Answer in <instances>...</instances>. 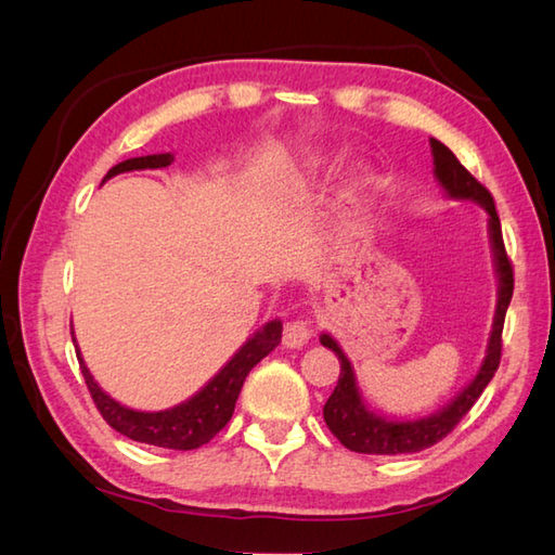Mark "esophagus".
<instances>
[{
	"instance_id": "esophagus-1",
	"label": "esophagus",
	"mask_w": 555,
	"mask_h": 555,
	"mask_svg": "<svg viewBox=\"0 0 555 555\" xmlns=\"http://www.w3.org/2000/svg\"><path fill=\"white\" fill-rule=\"evenodd\" d=\"M312 336V322L308 317H298L284 326V346L286 348H302Z\"/></svg>"
}]
</instances>
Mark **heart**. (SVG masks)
I'll list each match as a JSON object with an SVG mask.
<instances>
[{"label":"heart","mask_w":555,"mask_h":555,"mask_svg":"<svg viewBox=\"0 0 555 555\" xmlns=\"http://www.w3.org/2000/svg\"><path fill=\"white\" fill-rule=\"evenodd\" d=\"M324 159H312V162H305V167H302V171H298V181L302 183V185H308V183H312L314 179H320V173H322V169H324Z\"/></svg>","instance_id":"1"}]
</instances>
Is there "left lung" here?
I'll return each instance as SVG.
<instances>
[{
  "label": "left lung",
  "instance_id": "obj_1",
  "mask_svg": "<svg viewBox=\"0 0 555 555\" xmlns=\"http://www.w3.org/2000/svg\"><path fill=\"white\" fill-rule=\"evenodd\" d=\"M429 145H431V157H434V176L436 181L441 183L446 195L455 199H473V203H477L479 207H485V211L489 215V238H491V250H493V264H496V276H499V300H496V314H493L487 356L475 379L469 382L446 408L434 412L429 417L398 422V420H386L382 415H374V412L362 403L356 372H352V364L346 358V352L340 350V346L332 336L322 334L320 336L322 346L334 350L340 362L338 384L324 405V422L336 439L356 453L400 455V453H417V451H424V448L439 443L443 436H448L455 429V424L467 415L469 408L477 403V398L493 379V374H496L499 362H501V348H503L501 334H503L505 310H508L511 298H513L515 279H513L511 259L505 255L496 205H493V197L487 188L457 162V157L451 150H448L443 143H439L436 138L429 140Z\"/></svg>",
  "mask_w": 555,
  "mask_h": 555
}]
</instances>
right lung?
<instances>
[{"label": "right lung", "instance_id": "add662e5", "mask_svg": "<svg viewBox=\"0 0 555 555\" xmlns=\"http://www.w3.org/2000/svg\"><path fill=\"white\" fill-rule=\"evenodd\" d=\"M171 162H173L171 152L126 159L121 164H116V167H112L109 173L104 176V181L124 171L164 169L169 167ZM281 332H284V326H281L279 320L267 322L255 336L247 338V344L235 352V356L223 364V367L207 382V386L199 388L193 398H188L181 405L159 410V412H143V410L121 405L119 400H114L109 393H104L100 384L92 379L90 370L86 367V360L80 358L78 346H76V356H78L80 372L86 376L88 391L92 400H95L100 415L107 420L112 429L140 443L173 448V451H193V448H199L215 439V436L227 427V422L233 415L235 400H238L245 376L250 374V370L259 360L267 358L269 352L281 344ZM70 336H74V328H70Z\"/></svg>", "mask_w": 555, "mask_h": 555}]
</instances>
